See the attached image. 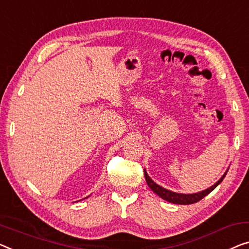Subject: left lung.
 <instances>
[{"instance_id": "1", "label": "left lung", "mask_w": 249, "mask_h": 249, "mask_svg": "<svg viewBox=\"0 0 249 249\" xmlns=\"http://www.w3.org/2000/svg\"><path fill=\"white\" fill-rule=\"evenodd\" d=\"M144 176H145V180L147 182V185L151 188V190L155 192L158 196H160L162 199L166 200V201L169 202H172V203H176V205H191V203H195V202H198L199 200H201L202 198H205L206 196H208L210 194L211 191L213 190L214 188L217 187L218 184H219L222 180H224V178L226 176V173L224 176L221 177V179L218 181L217 183H214L213 187H210L209 189H207L205 191H201V192H198V194H192V195H183V194H177V192H172L170 190H166V189L160 187V185L157 184L154 182L153 180L151 179L150 177L147 176V173L144 171Z\"/></svg>"}]
</instances>
